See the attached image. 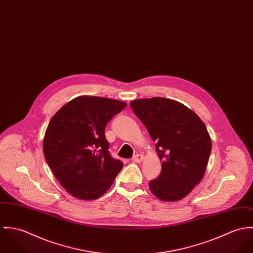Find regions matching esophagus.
<instances>
[{"mask_svg":"<svg viewBox=\"0 0 253 253\" xmlns=\"http://www.w3.org/2000/svg\"><path fill=\"white\" fill-rule=\"evenodd\" d=\"M143 158H144V156H143L142 154H136V155L133 157V161H134L135 163H140V162H141V161L143 160Z\"/></svg>","mask_w":253,"mask_h":253,"instance_id":"1","label":"esophagus"}]
</instances>
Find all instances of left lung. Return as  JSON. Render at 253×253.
Segmentation results:
<instances>
[{
    "label": "left lung",
    "instance_id": "obj_1",
    "mask_svg": "<svg viewBox=\"0 0 253 253\" xmlns=\"http://www.w3.org/2000/svg\"><path fill=\"white\" fill-rule=\"evenodd\" d=\"M135 114L147 129L162 161L160 175L149 182L152 194L166 202L187 196L205 175L211 151L206 125L183 104L162 97L134 100Z\"/></svg>",
    "mask_w": 253,
    "mask_h": 253
}]
</instances>
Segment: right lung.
I'll return each instance as SVG.
<instances>
[{
    "mask_svg": "<svg viewBox=\"0 0 253 253\" xmlns=\"http://www.w3.org/2000/svg\"><path fill=\"white\" fill-rule=\"evenodd\" d=\"M126 106L111 98L80 96L52 116L43 138V154L72 196L95 200L113 185L123 164L110 155L105 128Z\"/></svg>",
    "mask_w": 253,
    "mask_h": 253,
    "instance_id": "add662e5",
    "label": "right lung"
}]
</instances>
